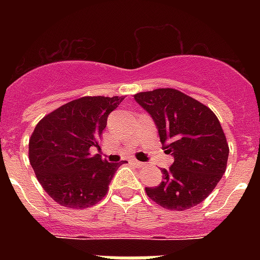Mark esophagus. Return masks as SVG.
Listing matches in <instances>:
<instances>
[{"instance_id":"1","label":"esophagus","mask_w":260,"mask_h":260,"mask_svg":"<svg viewBox=\"0 0 260 260\" xmlns=\"http://www.w3.org/2000/svg\"><path fill=\"white\" fill-rule=\"evenodd\" d=\"M129 163L132 165V166L138 167V169H140V167L144 166V163L139 162V160H136V159H129Z\"/></svg>"}]
</instances>
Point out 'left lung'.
<instances>
[{
  "instance_id": "1",
  "label": "left lung",
  "mask_w": 260,
  "mask_h": 260,
  "mask_svg": "<svg viewBox=\"0 0 260 260\" xmlns=\"http://www.w3.org/2000/svg\"><path fill=\"white\" fill-rule=\"evenodd\" d=\"M134 97L154 120L163 148L174 156L170 169L162 170L159 186L146 187L147 196L170 210L201 204L225 173L230 154L216 114L175 89L143 91Z\"/></svg>"
}]
</instances>
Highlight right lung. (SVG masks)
Returning a JSON list of instances; mask_svg holds the SVG:
<instances>
[{"mask_svg":"<svg viewBox=\"0 0 260 260\" xmlns=\"http://www.w3.org/2000/svg\"><path fill=\"white\" fill-rule=\"evenodd\" d=\"M124 97H82L39 121L29 139V162L38 181L55 202L83 209L105 197L120 163L90 154L100 148L108 116Z\"/></svg>","mask_w":260,"mask_h":260,"instance_id":"right-lung-1","label":"right lung"}]
</instances>
